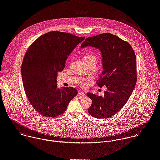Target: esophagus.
Returning a JSON list of instances; mask_svg holds the SVG:
<instances>
[{"label": "esophagus", "mask_w": 160, "mask_h": 160, "mask_svg": "<svg viewBox=\"0 0 160 160\" xmlns=\"http://www.w3.org/2000/svg\"><path fill=\"white\" fill-rule=\"evenodd\" d=\"M78 93H79V95H81V96L85 97V95H86V94H85V93H84V92H83L80 91V92H79Z\"/></svg>", "instance_id": "34e87169"}]
</instances>
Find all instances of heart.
Segmentation results:
<instances>
[{"instance_id":"b5f03b06","label":"heart","mask_w":160,"mask_h":160,"mask_svg":"<svg viewBox=\"0 0 160 160\" xmlns=\"http://www.w3.org/2000/svg\"><path fill=\"white\" fill-rule=\"evenodd\" d=\"M84 60H88V59H92V58H93V59H96L95 56L93 55V54H86L84 56Z\"/></svg>"}]
</instances>
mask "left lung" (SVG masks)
I'll return each mask as SVG.
<instances>
[{"label": "left lung", "instance_id": "left-lung-1", "mask_svg": "<svg viewBox=\"0 0 160 160\" xmlns=\"http://www.w3.org/2000/svg\"><path fill=\"white\" fill-rule=\"evenodd\" d=\"M87 46L101 51L103 71L97 85L108 88L103 97L87 93L92 101L88 112L95 118H108L125 106L136 86V55L127 42L109 33L88 37L81 46V48Z\"/></svg>", "mask_w": 160, "mask_h": 160}]
</instances>
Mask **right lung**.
I'll return each mask as SVG.
<instances>
[{
  "instance_id": "1",
  "label": "right lung",
  "mask_w": 160,
  "mask_h": 160,
  "mask_svg": "<svg viewBox=\"0 0 160 160\" xmlns=\"http://www.w3.org/2000/svg\"><path fill=\"white\" fill-rule=\"evenodd\" d=\"M84 38L52 31L38 38L28 49L21 66L23 86L31 105L43 116H60L78 94L74 87L58 88L56 78L68 56Z\"/></svg>"
}]
</instances>
